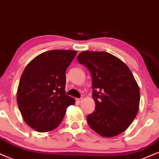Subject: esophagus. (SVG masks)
<instances>
[{"mask_svg": "<svg viewBox=\"0 0 159 159\" xmlns=\"http://www.w3.org/2000/svg\"><path fill=\"white\" fill-rule=\"evenodd\" d=\"M82 99H83L82 98H78V99H76V102H77L78 103H81Z\"/></svg>", "mask_w": 159, "mask_h": 159, "instance_id": "1", "label": "esophagus"}]
</instances>
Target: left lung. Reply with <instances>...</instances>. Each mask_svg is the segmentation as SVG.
Returning a JSON list of instances; mask_svg holds the SVG:
<instances>
[{
	"label": "left lung",
	"instance_id": "8db88e82",
	"mask_svg": "<svg viewBox=\"0 0 159 159\" xmlns=\"http://www.w3.org/2000/svg\"><path fill=\"white\" fill-rule=\"evenodd\" d=\"M90 71L94 111L86 117L89 126L104 137L124 132L139 111L140 93L130 69L105 52L84 51L77 57Z\"/></svg>",
	"mask_w": 159,
	"mask_h": 159
}]
</instances>
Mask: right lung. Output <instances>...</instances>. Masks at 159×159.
Wrapping results in <instances>:
<instances>
[{"label": "right lung", "mask_w": 159, "mask_h": 159, "mask_svg": "<svg viewBox=\"0 0 159 159\" xmlns=\"http://www.w3.org/2000/svg\"><path fill=\"white\" fill-rule=\"evenodd\" d=\"M77 52L51 50L38 55L25 67L19 84L16 100L25 123L39 132L57 128L67 107L75 104L65 94V71Z\"/></svg>", "instance_id": "1"}]
</instances>
